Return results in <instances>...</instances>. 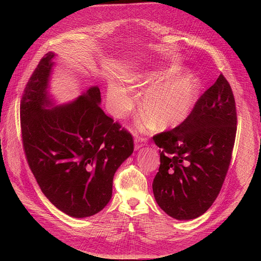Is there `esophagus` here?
Instances as JSON below:
<instances>
[{"label":"esophagus","mask_w":261,"mask_h":261,"mask_svg":"<svg viewBox=\"0 0 261 261\" xmlns=\"http://www.w3.org/2000/svg\"><path fill=\"white\" fill-rule=\"evenodd\" d=\"M134 141H135V147H136V148H139V147H141L142 145H144V144L146 143V138H145V137H142V136L136 135Z\"/></svg>","instance_id":"esophagus-1"}]
</instances>
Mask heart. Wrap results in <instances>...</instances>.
Listing matches in <instances>:
<instances>
[{
	"label": "heart",
	"mask_w": 261,
	"mask_h": 261,
	"mask_svg": "<svg viewBox=\"0 0 261 261\" xmlns=\"http://www.w3.org/2000/svg\"><path fill=\"white\" fill-rule=\"evenodd\" d=\"M177 68L166 71H147L132 77L129 83L148 86L141 96V110L159 129L175 127L189 117L197 100L200 80L194 74H176ZM109 111L121 119L133 109L135 94L130 88L113 86L108 93Z\"/></svg>",
	"instance_id": "1"
}]
</instances>
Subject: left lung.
Listing matches in <instances>:
<instances>
[{"instance_id": "left-lung-1", "label": "left lung", "mask_w": 261, "mask_h": 261, "mask_svg": "<svg viewBox=\"0 0 261 261\" xmlns=\"http://www.w3.org/2000/svg\"><path fill=\"white\" fill-rule=\"evenodd\" d=\"M237 121L231 87L220 74L187 119L153 137L161 162L153 192L168 216L195 219L214 203L231 161Z\"/></svg>"}]
</instances>
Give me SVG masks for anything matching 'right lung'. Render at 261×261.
I'll use <instances>...</instances> for the list:
<instances>
[{
	"label": "right lung",
	"instance_id": "add662e5",
	"mask_svg": "<svg viewBox=\"0 0 261 261\" xmlns=\"http://www.w3.org/2000/svg\"><path fill=\"white\" fill-rule=\"evenodd\" d=\"M53 53L31 75L20 101L21 138L28 164L43 194L60 211L85 218L113 195L114 175L133 153L128 130L99 106L98 87L74 102L46 109Z\"/></svg>",
	"mask_w": 261,
	"mask_h": 261
}]
</instances>
